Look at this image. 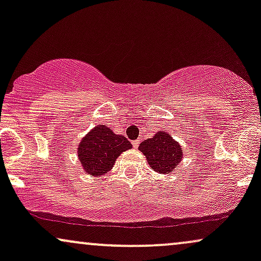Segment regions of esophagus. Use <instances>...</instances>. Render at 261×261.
I'll return each mask as SVG.
<instances>
[{
  "label": "esophagus",
  "instance_id": "esophagus-1",
  "mask_svg": "<svg viewBox=\"0 0 261 261\" xmlns=\"http://www.w3.org/2000/svg\"><path fill=\"white\" fill-rule=\"evenodd\" d=\"M139 143H140V140L133 141V145H134V147H135V148H136V147H139Z\"/></svg>",
  "mask_w": 261,
  "mask_h": 261
}]
</instances>
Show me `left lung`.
Listing matches in <instances>:
<instances>
[{"mask_svg":"<svg viewBox=\"0 0 261 261\" xmlns=\"http://www.w3.org/2000/svg\"><path fill=\"white\" fill-rule=\"evenodd\" d=\"M139 149L146 155L149 167L160 174H169L182 158L180 145L166 131H158L152 139L141 142Z\"/></svg>","mask_w":261,"mask_h":261,"instance_id":"obj_1","label":"left lung"}]
</instances>
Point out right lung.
<instances>
[{"mask_svg": "<svg viewBox=\"0 0 261 261\" xmlns=\"http://www.w3.org/2000/svg\"><path fill=\"white\" fill-rule=\"evenodd\" d=\"M131 147L126 137L114 134L106 125H98L81 140L77 154L85 172L100 176L110 172L116 158Z\"/></svg>", "mask_w": 261, "mask_h": 261, "instance_id": "add662e5", "label": "right lung"}]
</instances>
